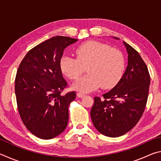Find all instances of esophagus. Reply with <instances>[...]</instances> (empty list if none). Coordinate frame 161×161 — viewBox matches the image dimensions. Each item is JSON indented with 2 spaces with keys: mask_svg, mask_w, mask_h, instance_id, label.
Returning a JSON list of instances; mask_svg holds the SVG:
<instances>
[{
  "mask_svg": "<svg viewBox=\"0 0 161 161\" xmlns=\"http://www.w3.org/2000/svg\"><path fill=\"white\" fill-rule=\"evenodd\" d=\"M77 97H78L81 98V97H83L84 96H85V94L81 93V92H78V93L77 94Z\"/></svg>",
  "mask_w": 161,
  "mask_h": 161,
  "instance_id": "1",
  "label": "esophagus"
}]
</instances>
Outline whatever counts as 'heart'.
Masks as SVG:
<instances>
[{
  "label": "heart",
  "mask_w": 161,
  "mask_h": 161,
  "mask_svg": "<svg viewBox=\"0 0 161 161\" xmlns=\"http://www.w3.org/2000/svg\"><path fill=\"white\" fill-rule=\"evenodd\" d=\"M76 58L63 56L60 59L62 73L70 80H77L86 67L88 74L75 84L79 91H93L102 86L111 89L123 75L124 59L122 53L108 45L97 41L82 43L75 49Z\"/></svg>",
  "instance_id": "heart-1"
}]
</instances>
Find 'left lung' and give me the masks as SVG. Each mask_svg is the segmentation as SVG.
I'll use <instances>...</instances> for the list:
<instances>
[{
	"label": "left lung",
	"instance_id": "left-lung-1",
	"mask_svg": "<svg viewBox=\"0 0 161 161\" xmlns=\"http://www.w3.org/2000/svg\"><path fill=\"white\" fill-rule=\"evenodd\" d=\"M118 39V38H117ZM128 66L115 87L95 97L91 109L94 126L102 134L119 137L131 130L145 110L151 77L148 67L139 53L128 43Z\"/></svg>",
	"mask_w": 161,
	"mask_h": 161
}]
</instances>
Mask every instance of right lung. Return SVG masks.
<instances>
[{"instance_id":"right-lung-1","label":"right lung","mask_w":161,"mask_h":161,"mask_svg":"<svg viewBox=\"0 0 161 161\" xmlns=\"http://www.w3.org/2000/svg\"><path fill=\"white\" fill-rule=\"evenodd\" d=\"M77 39L55 36L32 48L21 61L15 80L18 109L29 131L51 139L66 129L68 107L76 93H61L67 88L60 68L64 48Z\"/></svg>"}]
</instances>
